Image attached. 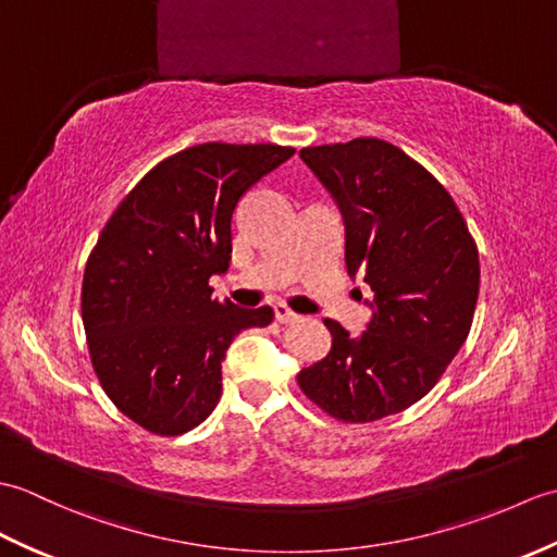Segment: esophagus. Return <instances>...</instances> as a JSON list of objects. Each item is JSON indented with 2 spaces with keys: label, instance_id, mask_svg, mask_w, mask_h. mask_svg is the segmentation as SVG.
<instances>
[{
  "label": "esophagus",
  "instance_id": "1",
  "mask_svg": "<svg viewBox=\"0 0 557 557\" xmlns=\"http://www.w3.org/2000/svg\"><path fill=\"white\" fill-rule=\"evenodd\" d=\"M275 318H277L280 323H297L301 315H299V313H294V311H289L285 304H277V306H275Z\"/></svg>",
  "mask_w": 557,
  "mask_h": 557
}]
</instances>
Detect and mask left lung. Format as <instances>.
I'll return each instance as SVG.
<instances>
[{
	"label": "left lung",
	"mask_w": 557,
	"mask_h": 557,
	"mask_svg": "<svg viewBox=\"0 0 557 557\" xmlns=\"http://www.w3.org/2000/svg\"><path fill=\"white\" fill-rule=\"evenodd\" d=\"M299 158L342 212L347 272L373 289V315L359 337L327 318L333 349L297 381L330 417L377 421L419 401L465 345L476 244L443 184L393 144L354 138Z\"/></svg>",
	"instance_id": "8db88e82"
}]
</instances>
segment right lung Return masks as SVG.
I'll return each mask as SVG.
<instances>
[{"label": "right lung", "mask_w": 557, "mask_h": 557, "mask_svg": "<svg viewBox=\"0 0 557 557\" xmlns=\"http://www.w3.org/2000/svg\"><path fill=\"white\" fill-rule=\"evenodd\" d=\"M292 156L270 144L186 148L104 224L83 275V327L102 389L146 431L182 435L206 421L232 339L272 323L270 306L212 299L208 280L230 268L242 196Z\"/></svg>", "instance_id": "1"}]
</instances>
